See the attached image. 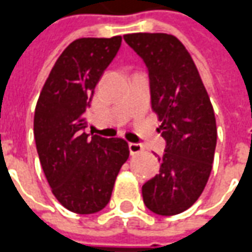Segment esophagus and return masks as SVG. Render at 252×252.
I'll use <instances>...</instances> for the list:
<instances>
[{"label":"esophagus","mask_w":252,"mask_h":252,"mask_svg":"<svg viewBox=\"0 0 252 252\" xmlns=\"http://www.w3.org/2000/svg\"><path fill=\"white\" fill-rule=\"evenodd\" d=\"M129 151L131 155H137V153H141L144 152V146L141 144H135V142H130L129 144Z\"/></svg>","instance_id":"34e87169"}]
</instances>
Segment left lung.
I'll return each instance as SVG.
<instances>
[{"label": "left lung", "mask_w": 252, "mask_h": 252, "mask_svg": "<svg viewBox=\"0 0 252 252\" xmlns=\"http://www.w3.org/2000/svg\"><path fill=\"white\" fill-rule=\"evenodd\" d=\"M123 39L148 67L152 110L167 142L158 174L142 186L144 203L156 215H179L199 198L212 172L215 111L191 55L178 37L140 32Z\"/></svg>", "instance_id": "8db88e82"}]
</instances>
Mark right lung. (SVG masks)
<instances>
[{
	"label": "right lung",
	"instance_id": "right-lung-1",
	"mask_svg": "<svg viewBox=\"0 0 252 252\" xmlns=\"http://www.w3.org/2000/svg\"><path fill=\"white\" fill-rule=\"evenodd\" d=\"M121 43L122 36L72 42L53 66L35 108L33 135L46 179L58 202L78 215L106 208L129 158L122 138H89L84 131L94 87Z\"/></svg>",
	"mask_w": 252,
	"mask_h": 252
}]
</instances>
